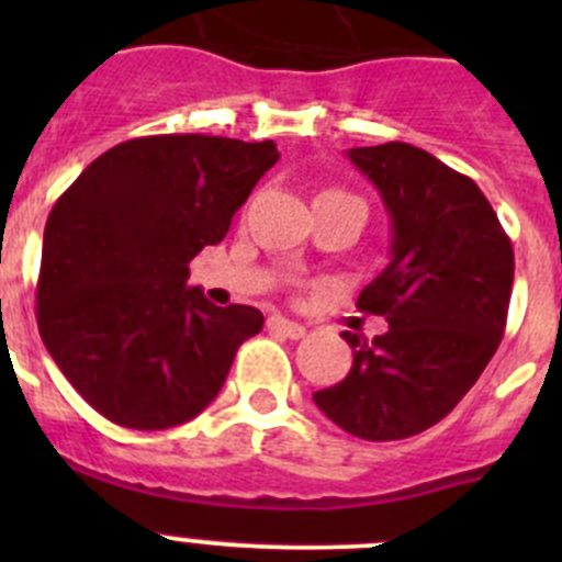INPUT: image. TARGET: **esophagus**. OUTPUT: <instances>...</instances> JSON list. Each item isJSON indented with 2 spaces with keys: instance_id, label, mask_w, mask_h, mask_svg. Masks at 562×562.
<instances>
[{
  "instance_id": "obj_1",
  "label": "esophagus",
  "mask_w": 562,
  "mask_h": 562,
  "mask_svg": "<svg viewBox=\"0 0 562 562\" xmlns=\"http://www.w3.org/2000/svg\"><path fill=\"white\" fill-rule=\"evenodd\" d=\"M267 329H270L272 335L290 337V340H297V337L306 335L304 326L295 324V321H286V317H281V315H272L270 321H267Z\"/></svg>"
}]
</instances>
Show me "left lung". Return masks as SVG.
<instances>
[{"mask_svg":"<svg viewBox=\"0 0 562 562\" xmlns=\"http://www.w3.org/2000/svg\"><path fill=\"white\" fill-rule=\"evenodd\" d=\"M391 220V261L357 297L382 315L374 340L342 331L355 351L346 380L312 400L366 441L434 428L493 360L513 295V241L470 177L411 143L351 148Z\"/></svg>","mask_w":562,"mask_h":562,"instance_id":"obj_1","label":"left lung"}]
</instances>
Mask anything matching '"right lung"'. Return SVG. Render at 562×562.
Segmentation results:
<instances>
[{
    "mask_svg": "<svg viewBox=\"0 0 562 562\" xmlns=\"http://www.w3.org/2000/svg\"><path fill=\"white\" fill-rule=\"evenodd\" d=\"M276 162L272 140L154 134L109 148L58 196L44 227L38 331L109 422L166 430L200 416L238 346L261 331V312L213 306L186 281Z\"/></svg>",
    "mask_w": 562,
    "mask_h": 562,
    "instance_id": "1",
    "label": "right lung"
}]
</instances>
